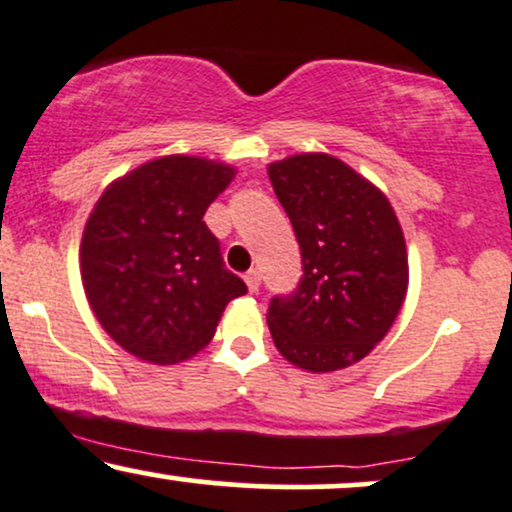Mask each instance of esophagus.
Listing matches in <instances>:
<instances>
[{
  "instance_id": "obj_1",
  "label": "esophagus",
  "mask_w": 512,
  "mask_h": 512,
  "mask_svg": "<svg viewBox=\"0 0 512 512\" xmlns=\"http://www.w3.org/2000/svg\"><path fill=\"white\" fill-rule=\"evenodd\" d=\"M245 284H248L250 293H257V289H260V272H257V269L245 272Z\"/></svg>"
}]
</instances>
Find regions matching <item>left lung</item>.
Wrapping results in <instances>:
<instances>
[{
  "mask_svg": "<svg viewBox=\"0 0 512 512\" xmlns=\"http://www.w3.org/2000/svg\"><path fill=\"white\" fill-rule=\"evenodd\" d=\"M267 173L303 262L296 291L269 303L276 349L310 373L351 366L385 337L407 296V245L395 209L327 154L284 158Z\"/></svg>",
  "mask_w": 512,
  "mask_h": 512,
  "instance_id": "obj_1",
  "label": "left lung"
}]
</instances>
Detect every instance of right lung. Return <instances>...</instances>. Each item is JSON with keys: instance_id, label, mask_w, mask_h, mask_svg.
Segmentation results:
<instances>
[{"instance_id": "1", "label": "right lung", "mask_w": 512, "mask_h": 512, "mask_svg": "<svg viewBox=\"0 0 512 512\" xmlns=\"http://www.w3.org/2000/svg\"><path fill=\"white\" fill-rule=\"evenodd\" d=\"M233 175L226 163L163 156L115 180L93 207L81 281L93 315L129 354L158 366L195 356L223 308L248 293L204 223Z\"/></svg>"}]
</instances>
